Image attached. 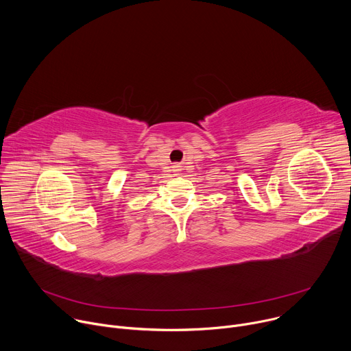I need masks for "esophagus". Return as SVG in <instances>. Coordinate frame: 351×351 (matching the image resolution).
I'll list each match as a JSON object with an SVG mask.
<instances>
[{"instance_id": "obj_1", "label": "esophagus", "mask_w": 351, "mask_h": 351, "mask_svg": "<svg viewBox=\"0 0 351 351\" xmlns=\"http://www.w3.org/2000/svg\"><path fill=\"white\" fill-rule=\"evenodd\" d=\"M175 168H176V167H175Z\"/></svg>"}]
</instances>
